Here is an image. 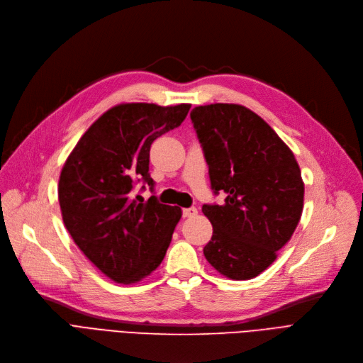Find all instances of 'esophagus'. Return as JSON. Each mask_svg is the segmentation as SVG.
<instances>
[{"mask_svg": "<svg viewBox=\"0 0 363 363\" xmlns=\"http://www.w3.org/2000/svg\"><path fill=\"white\" fill-rule=\"evenodd\" d=\"M182 214H183V217H194L198 214V210L195 208V206H189V208L182 210Z\"/></svg>", "mask_w": 363, "mask_h": 363, "instance_id": "esophagus-1", "label": "esophagus"}]
</instances>
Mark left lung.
I'll list each match as a JSON object with an SVG mask.
<instances>
[{
  "label": "left lung",
  "mask_w": 363,
  "mask_h": 363,
  "mask_svg": "<svg viewBox=\"0 0 363 363\" xmlns=\"http://www.w3.org/2000/svg\"><path fill=\"white\" fill-rule=\"evenodd\" d=\"M191 119L213 194H226L221 205H202L213 224L203 255L230 279L255 278L276 260V251L300 221L304 201L300 167L266 121L245 106H198Z\"/></svg>",
  "instance_id": "8db88e82"
}]
</instances>
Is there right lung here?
I'll return each instance as SVG.
<instances>
[{
  "label": "right lung",
  "instance_id": "add662e5",
  "mask_svg": "<svg viewBox=\"0 0 363 363\" xmlns=\"http://www.w3.org/2000/svg\"><path fill=\"white\" fill-rule=\"evenodd\" d=\"M191 105L127 103L103 113L85 131L60 172L63 223L85 257L118 284H133L164 260L182 217L179 206L133 189L146 184L150 145L177 128Z\"/></svg>",
  "mask_w": 363,
  "mask_h": 363
}]
</instances>
